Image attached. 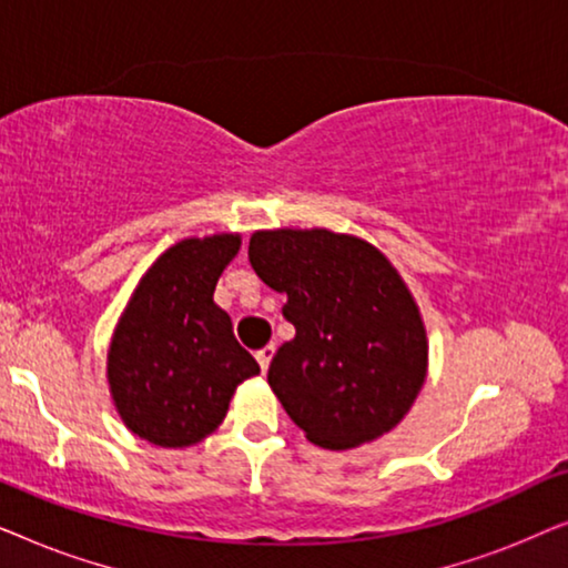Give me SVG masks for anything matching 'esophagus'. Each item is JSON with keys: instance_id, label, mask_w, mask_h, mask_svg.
I'll return each instance as SVG.
<instances>
[{"instance_id": "esophagus-1", "label": "esophagus", "mask_w": 568, "mask_h": 568, "mask_svg": "<svg viewBox=\"0 0 568 568\" xmlns=\"http://www.w3.org/2000/svg\"><path fill=\"white\" fill-rule=\"evenodd\" d=\"M274 354H276V346H274V344L263 346V348H258V352H255V359H258L263 372L268 369V364H271V359H274Z\"/></svg>"}]
</instances>
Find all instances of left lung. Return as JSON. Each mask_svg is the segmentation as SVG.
I'll return each mask as SVG.
<instances>
[{"mask_svg":"<svg viewBox=\"0 0 568 568\" xmlns=\"http://www.w3.org/2000/svg\"><path fill=\"white\" fill-rule=\"evenodd\" d=\"M255 274L286 294L294 338L268 385L310 442L359 447L390 432L426 377V331L398 271L377 247L328 230L255 232Z\"/></svg>","mask_w":568,"mask_h":568,"instance_id":"1","label":"left lung"}]
</instances>
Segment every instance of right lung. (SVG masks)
Instances as JSON below:
<instances>
[{
	"mask_svg": "<svg viewBox=\"0 0 568 568\" xmlns=\"http://www.w3.org/2000/svg\"><path fill=\"white\" fill-rule=\"evenodd\" d=\"M237 251L240 235L181 240L152 263L121 315L108 383L123 424L152 445H196L227 416L235 387L261 372L214 305Z\"/></svg>",
	"mask_w": 568,
	"mask_h": 568,
	"instance_id": "obj_1",
	"label": "right lung"
}]
</instances>
